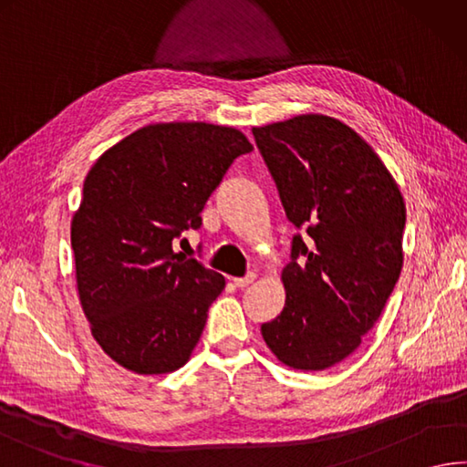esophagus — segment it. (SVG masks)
Here are the masks:
<instances>
[{
    "mask_svg": "<svg viewBox=\"0 0 467 467\" xmlns=\"http://www.w3.org/2000/svg\"><path fill=\"white\" fill-rule=\"evenodd\" d=\"M254 280H256V275H254V272H250V275H245V276H242V278H234V285H235L237 288H244V286L252 285Z\"/></svg>",
    "mask_w": 467,
    "mask_h": 467,
    "instance_id": "obj_1",
    "label": "esophagus"
}]
</instances>
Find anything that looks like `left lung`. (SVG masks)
<instances>
[{
	"label": "left lung",
	"instance_id": "left-lung-1",
	"mask_svg": "<svg viewBox=\"0 0 467 467\" xmlns=\"http://www.w3.org/2000/svg\"><path fill=\"white\" fill-rule=\"evenodd\" d=\"M296 230L285 309L262 337L295 370H325L359 348L402 270L407 209L366 140L319 113L252 130Z\"/></svg>",
	"mask_w": 467,
	"mask_h": 467
}]
</instances>
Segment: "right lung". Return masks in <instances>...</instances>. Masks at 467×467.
Listing matches in <instances>:
<instances>
[{
  "mask_svg": "<svg viewBox=\"0 0 467 467\" xmlns=\"http://www.w3.org/2000/svg\"><path fill=\"white\" fill-rule=\"evenodd\" d=\"M240 130L174 121L134 131L99 156L70 223L77 288L113 362L169 374L189 362L225 278L172 250L240 154Z\"/></svg>",
  "mask_w": 467,
  "mask_h": 467,
  "instance_id": "1",
  "label": "right lung"
}]
</instances>
